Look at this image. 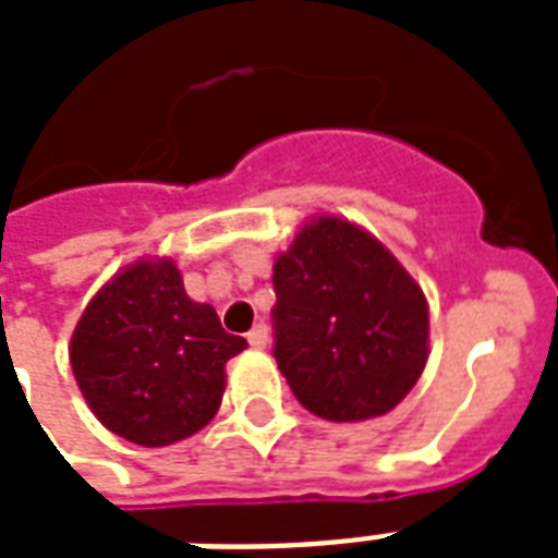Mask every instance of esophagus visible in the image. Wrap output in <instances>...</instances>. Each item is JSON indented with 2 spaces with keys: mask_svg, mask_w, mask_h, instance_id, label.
Instances as JSON below:
<instances>
[{
  "mask_svg": "<svg viewBox=\"0 0 558 558\" xmlns=\"http://www.w3.org/2000/svg\"><path fill=\"white\" fill-rule=\"evenodd\" d=\"M248 344L252 348H266L269 344V327L266 324H254L252 330H248Z\"/></svg>",
  "mask_w": 558,
  "mask_h": 558,
  "instance_id": "1",
  "label": "esophagus"
}]
</instances>
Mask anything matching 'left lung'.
Listing matches in <instances>:
<instances>
[{"mask_svg":"<svg viewBox=\"0 0 558 558\" xmlns=\"http://www.w3.org/2000/svg\"><path fill=\"white\" fill-rule=\"evenodd\" d=\"M275 359L298 402L332 423L388 414L428 359V306L393 254L318 217L275 260Z\"/></svg>","mask_w":558,"mask_h":558,"instance_id":"1","label":"left lung"}]
</instances>
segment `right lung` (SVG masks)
Returning a JSON list of instances; mask_svg holds the SVG:
<instances>
[{
  "instance_id": "obj_1",
  "label": "right lung",
  "mask_w": 558,
  "mask_h": 558,
  "mask_svg": "<svg viewBox=\"0 0 558 558\" xmlns=\"http://www.w3.org/2000/svg\"><path fill=\"white\" fill-rule=\"evenodd\" d=\"M245 339L222 330L214 306L191 301L173 260L118 271L74 327V379L109 432L156 449L214 420L226 362Z\"/></svg>"
}]
</instances>
